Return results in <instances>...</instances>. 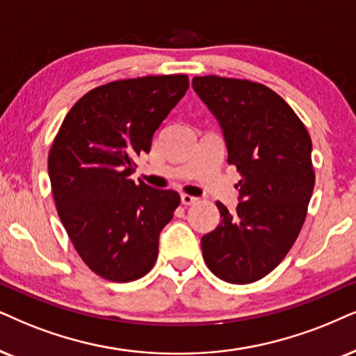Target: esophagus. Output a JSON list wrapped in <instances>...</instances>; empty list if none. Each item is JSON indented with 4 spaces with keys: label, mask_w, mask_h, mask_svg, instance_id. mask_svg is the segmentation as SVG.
<instances>
[{
    "label": "esophagus",
    "mask_w": 356,
    "mask_h": 356,
    "mask_svg": "<svg viewBox=\"0 0 356 356\" xmlns=\"http://www.w3.org/2000/svg\"><path fill=\"white\" fill-rule=\"evenodd\" d=\"M181 200H182L184 205H193V204H197V202H199V199H197V197L188 195V193H182Z\"/></svg>",
    "instance_id": "1"
}]
</instances>
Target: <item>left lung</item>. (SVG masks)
I'll return each mask as SVG.
<instances>
[{
  "label": "left lung",
  "instance_id": "obj_1",
  "mask_svg": "<svg viewBox=\"0 0 356 356\" xmlns=\"http://www.w3.org/2000/svg\"><path fill=\"white\" fill-rule=\"evenodd\" d=\"M192 87L217 116L228 164L241 175L236 213L217 202L222 218L202 236V253L217 277L250 284L271 273L298 240L316 184L312 141L266 85L205 75L193 77Z\"/></svg>",
  "mask_w": 356,
  "mask_h": 356
}]
</instances>
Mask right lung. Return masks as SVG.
Listing matches in <instances>:
<instances>
[{
	"mask_svg": "<svg viewBox=\"0 0 356 356\" xmlns=\"http://www.w3.org/2000/svg\"><path fill=\"white\" fill-rule=\"evenodd\" d=\"M187 88L184 74L100 85L70 108L54 138L47 164L57 213L83 263L108 281L151 271L159 233L181 204L175 191L136 184L131 174Z\"/></svg>",
	"mask_w": 356,
	"mask_h": 356,
	"instance_id": "add662e5",
	"label": "right lung"
}]
</instances>
